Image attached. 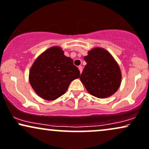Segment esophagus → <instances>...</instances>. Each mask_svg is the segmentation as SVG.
<instances>
[{"instance_id":"esophagus-1","label":"esophagus","mask_w":149,"mask_h":149,"mask_svg":"<svg viewBox=\"0 0 149 149\" xmlns=\"http://www.w3.org/2000/svg\"><path fill=\"white\" fill-rule=\"evenodd\" d=\"M78 69H79L80 72V73H81L82 71V66H79V67H78Z\"/></svg>"}]
</instances>
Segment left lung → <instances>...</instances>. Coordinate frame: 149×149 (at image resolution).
Wrapping results in <instances>:
<instances>
[{"mask_svg":"<svg viewBox=\"0 0 149 149\" xmlns=\"http://www.w3.org/2000/svg\"><path fill=\"white\" fill-rule=\"evenodd\" d=\"M85 66L80 79L92 96L105 98L114 94L121 82L120 68L112 55L102 48H94L84 57Z\"/></svg>","mask_w":149,"mask_h":149,"instance_id":"obj_1","label":"left lung"}]
</instances>
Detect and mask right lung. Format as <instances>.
I'll list each match as a JSON object with an SVG mask.
<instances>
[{
  "label": "right lung",
  "instance_id": "1",
  "mask_svg": "<svg viewBox=\"0 0 149 149\" xmlns=\"http://www.w3.org/2000/svg\"><path fill=\"white\" fill-rule=\"evenodd\" d=\"M71 57L64 55L59 46L49 48L36 59L29 73V81L38 96L54 101L62 96L80 71Z\"/></svg>",
  "mask_w": 149,
  "mask_h": 149
}]
</instances>
